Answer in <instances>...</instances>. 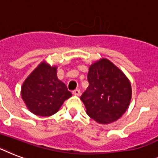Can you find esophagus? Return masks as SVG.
Here are the masks:
<instances>
[{
	"mask_svg": "<svg viewBox=\"0 0 158 158\" xmlns=\"http://www.w3.org/2000/svg\"><path fill=\"white\" fill-rule=\"evenodd\" d=\"M73 94L75 95V96H79V95H80V90H79V89H75V90L73 92Z\"/></svg>",
	"mask_w": 158,
	"mask_h": 158,
	"instance_id": "34e87169",
	"label": "esophagus"
}]
</instances>
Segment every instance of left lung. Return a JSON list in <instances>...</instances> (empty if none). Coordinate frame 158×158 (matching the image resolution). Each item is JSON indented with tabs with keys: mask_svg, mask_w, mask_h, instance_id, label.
<instances>
[{
	"mask_svg": "<svg viewBox=\"0 0 158 158\" xmlns=\"http://www.w3.org/2000/svg\"><path fill=\"white\" fill-rule=\"evenodd\" d=\"M89 85L81 101L89 117L99 124H110L120 118L131 101V84L126 75L106 58L89 66Z\"/></svg>",
	"mask_w": 158,
	"mask_h": 158,
	"instance_id": "8db88e82",
	"label": "left lung"
}]
</instances>
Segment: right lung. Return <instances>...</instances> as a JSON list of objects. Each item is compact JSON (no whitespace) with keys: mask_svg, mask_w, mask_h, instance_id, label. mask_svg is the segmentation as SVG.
Listing matches in <instances>:
<instances>
[{"mask_svg":"<svg viewBox=\"0 0 158 158\" xmlns=\"http://www.w3.org/2000/svg\"><path fill=\"white\" fill-rule=\"evenodd\" d=\"M72 96L66 85L57 78V66L43 61L33 69L21 87V97L31 112L51 116Z\"/></svg>","mask_w":158,"mask_h":158,"instance_id":"1","label":"right lung"}]
</instances>
